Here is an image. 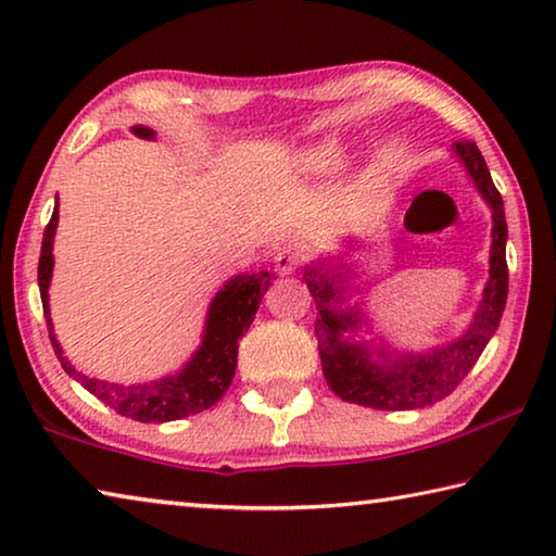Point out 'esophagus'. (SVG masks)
<instances>
[{
  "label": "esophagus",
  "instance_id": "34e87169",
  "mask_svg": "<svg viewBox=\"0 0 556 556\" xmlns=\"http://www.w3.org/2000/svg\"><path fill=\"white\" fill-rule=\"evenodd\" d=\"M299 265H301V255H299V250H294V248H281V250L277 252V257H275V269L279 271L281 277L294 275V271L299 269Z\"/></svg>",
  "mask_w": 556,
  "mask_h": 556
}]
</instances>
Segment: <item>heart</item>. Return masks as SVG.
<instances>
[{"instance_id": "b5f03b06", "label": "heart", "mask_w": 556, "mask_h": 556, "mask_svg": "<svg viewBox=\"0 0 556 556\" xmlns=\"http://www.w3.org/2000/svg\"><path fill=\"white\" fill-rule=\"evenodd\" d=\"M338 154H341V147H338L336 139H321V142L306 144L291 156V172L299 178L326 176L338 164Z\"/></svg>"}]
</instances>
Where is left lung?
<instances>
[{"label":"left lung","instance_id":"obj_1","mask_svg":"<svg viewBox=\"0 0 556 556\" xmlns=\"http://www.w3.org/2000/svg\"><path fill=\"white\" fill-rule=\"evenodd\" d=\"M451 154L458 159L478 195L491 208L493 220L488 281L473 316L458 338L431 345L427 351H404L384 341V336L372 328L363 296L365 287L361 289L363 281L355 285L357 271L343 260L363 248L355 238L345 242L341 255H321L304 265V281L318 312L316 338L321 368L328 388L345 402L400 412L444 400L473 368L501 324L507 299V223L503 199L476 144L456 142ZM353 295L362 299L355 302ZM363 332L371 338L365 339Z\"/></svg>","mask_w":556,"mask_h":556}]
</instances>
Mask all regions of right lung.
<instances>
[{"instance_id":"add662e5","label":"right lung","mask_w":556,"mask_h":556,"mask_svg":"<svg viewBox=\"0 0 556 556\" xmlns=\"http://www.w3.org/2000/svg\"><path fill=\"white\" fill-rule=\"evenodd\" d=\"M131 135L139 139H156V131L144 125L131 127ZM59 228V199L53 205V215L46 225L41 257H39V291L43 316L49 324L51 345L59 357L63 370L71 375L75 382H80L90 394H96L100 402L115 409L122 417L135 421H174L184 419L188 414H199L213 407L225 390L230 388L238 368V341L248 333V328L255 321L260 301L265 291L271 287L275 271H244V275L230 277L225 285L215 291L211 299L208 312H205V324L201 333V343L193 355L178 368L168 372L164 378L149 382H108L98 378H88L73 368V363L65 357L59 338L53 333L51 321V304H49V287L53 277V238Z\"/></svg>"}]
</instances>
